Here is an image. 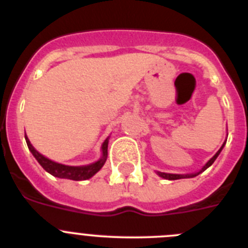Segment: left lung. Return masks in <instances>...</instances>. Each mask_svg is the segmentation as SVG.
<instances>
[{
	"label": "left lung",
	"instance_id": "8db88e82",
	"mask_svg": "<svg viewBox=\"0 0 248 248\" xmlns=\"http://www.w3.org/2000/svg\"><path fill=\"white\" fill-rule=\"evenodd\" d=\"M223 145H225V143H223ZM223 145L221 146V148H220V150H218L217 153H216V154L214 155V157H211V159L209 160V163H207V164H206L205 166H203V168H202V170H200V171H199V172H196V174L177 175V174H166V172H157V174H159L160 176H161V177H164V179H168V180H179V179H186V177H195V176H198L199 174H201V172H202V171H205L206 169H207V168H209V166H211L212 164H214V161H215V160H216V157L218 156V154H220V153H221V150H222Z\"/></svg>",
	"mask_w": 248,
	"mask_h": 248
}]
</instances>
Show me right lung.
Wrapping results in <instances>:
<instances>
[{
	"mask_svg": "<svg viewBox=\"0 0 248 248\" xmlns=\"http://www.w3.org/2000/svg\"><path fill=\"white\" fill-rule=\"evenodd\" d=\"M26 143H27L28 149L31 150V153L33 154V156L36 157L37 161L41 164L46 171H48L49 174H52L53 176L57 177H62V179H69V180L74 181H80V180H87L89 177L93 176L95 172H98L102 169V166L104 165L105 160H107V156H108V139L105 140L103 143V157L100 160H98L97 163L91 164V165L87 166H67L62 165V164L54 163L52 160L47 159L43 155H41L36 149L32 146V144L30 143L28 138L26 137Z\"/></svg>",
	"mask_w": 248,
	"mask_h": 248,
	"instance_id": "1",
	"label": "right lung"
}]
</instances>
